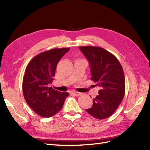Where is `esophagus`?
Masks as SVG:
<instances>
[{
  "label": "esophagus",
  "instance_id": "esophagus-1",
  "mask_svg": "<svg viewBox=\"0 0 150 150\" xmlns=\"http://www.w3.org/2000/svg\"><path fill=\"white\" fill-rule=\"evenodd\" d=\"M71 93L74 95H76V96H78V95H80L81 94V93H80V92H78L76 91H71Z\"/></svg>",
  "mask_w": 150,
  "mask_h": 150
}]
</instances>
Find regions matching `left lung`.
Instances as JSON below:
<instances>
[{"label": "left lung", "mask_w": 150, "mask_h": 150, "mask_svg": "<svg viewBox=\"0 0 150 150\" xmlns=\"http://www.w3.org/2000/svg\"><path fill=\"white\" fill-rule=\"evenodd\" d=\"M90 66L91 80L100 86L93 106L86 111L95 119L110 117L119 107L125 94L122 67L112 53L100 47L80 46Z\"/></svg>", "instance_id": "1"}]
</instances>
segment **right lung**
<instances>
[{"label":"right lung","mask_w":150,"mask_h":150,"mask_svg":"<svg viewBox=\"0 0 150 150\" xmlns=\"http://www.w3.org/2000/svg\"><path fill=\"white\" fill-rule=\"evenodd\" d=\"M69 50L55 48L38 54L28 64L22 81L25 100L35 112L42 117H51L62 109L68 92L48 87L52 83L60 59Z\"/></svg>","instance_id":"add662e5"}]
</instances>
